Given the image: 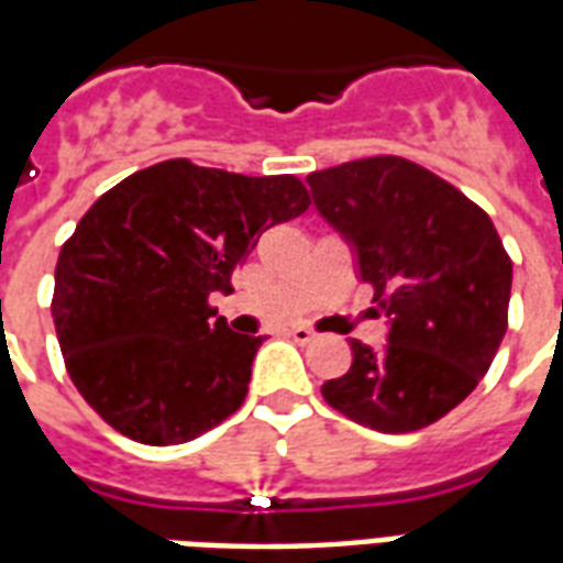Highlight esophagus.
<instances>
[{
    "instance_id": "34e87169",
    "label": "esophagus",
    "mask_w": 563,
    "mask_h": 563,
    "mask_svg": "<svg viewBox=\"0 0 563 563\" xmlns=\"http://www.w3.org/2000/svg\"><path fill=\"white\" fill-rule=\"evenodd\" d=\"M287 335H290L294 342L306 344V342H311V339H314V330H311V327H306V323H294V327L287 330Z\"/></svg>"
}]
</instances>
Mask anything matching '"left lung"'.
Returning <instances> with one entry per match:
<instances>
[{"instance_id":"1","label":"left lung","mask_w":563,"mask_h":563,"mask_svg":"<svg viewBox=\"0 0 563 563\" xmlns=\"http://www.w3.org/2000/svg\"><path fill=\"white\" fill-rule=\"evenodd\" d=\"M306 183L389 323L380 351L351 342L354 363L323 384V399L375 432L432 426L474 393L507 332L512 264L495 224L399 155L314 170Z\"/></svg>"}]
</instances>
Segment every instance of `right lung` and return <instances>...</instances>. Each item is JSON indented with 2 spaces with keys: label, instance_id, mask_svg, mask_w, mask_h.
<instances>
[{
  "label": "right lung",
  "instance_id": "add662e5",
  "mask_svg": "<svg viewBox=\"0 0 563 563\" xmlns=\"http://www.w3.org/2000/svg\"><path fill=\"white\" fill-rule=\"evenodd\" d=\"M297 176L170 158L98 197L56 261L53 323L89 408L131 441L186 444L240 411L264 335L209 306L273 224L309 209Z\"/></svg>",
  "mask_w": 563,
  "mask_h": 563
}]
</instances>
